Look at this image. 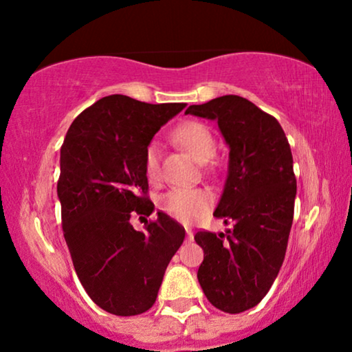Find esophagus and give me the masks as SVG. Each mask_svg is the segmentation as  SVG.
<instances>
[{"label": "esophagus", "mask_w": 352, "mask_h": 352, "mask_svg": "<svg viewBox=\"0 0 352 352\" xmlns=\"http://www.w3.org/2000/svg\"><path fill=\"white\" fill-rule=\"evenodd\" d=\"M186 235H187V240H194V232H192V229L186 228Z\"/></svg>", "instance_id": "obj_1"}]
</instances>
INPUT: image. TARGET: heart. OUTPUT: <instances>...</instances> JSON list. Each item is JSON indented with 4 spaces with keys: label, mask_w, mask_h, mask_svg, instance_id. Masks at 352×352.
Returning <instances> with one entry per match:
<instances>
[{
    "label": "heart",
    "mask_w": 352,
    "mask_h": 352,
    "mask_svg": "<svg viewBox=\"0 0 352 352\" xmlns=\"http://www.w3.org/2000/svg\"><path fill=\"white\" fill-rule=\"evenodd\" d=\"M177 146L184 147L195 160L206 162L213 157L216 142L211 129L205 123L189 120L181 123L171 134ZM144 171L147 179L157 182L160 179V146L157 141H151L144 151ZM211 206V195L204 189H187V187H173L162 195L160 208L171 218L182 223H190L206 213Z\"/></svg>",
    "instance_id": "obj_1"
}]
</instances>
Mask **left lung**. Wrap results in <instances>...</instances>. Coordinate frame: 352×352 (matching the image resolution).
Instances as JSON below:
<instances>
[{
  "instance_id": "left-lung-1",
  "label": "left lung",
  "mask_w": 352,
  "mask_h": 352,
  "mask_svg": "<svg viewBox=\"0 0 352 352\" xmlns=\"http://www.w3.org/2000/svg\"><path fill=\"white\" fill-rule=\"evenodd\" d=\"M186 113L216 120L229 144V175L214 216L232 229L213 234L200 229L204 250L199 282L219 311L252 309L272 287L290 235L296 177L290 144L280 123L248 99L221 96Z\"/></svg>"
}]
</instances>
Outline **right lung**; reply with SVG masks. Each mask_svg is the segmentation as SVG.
<instances>
[{
    "label": "right lung",
    "mask_w": 352,
    "mask_h": 352,
    "mask_svg": "<svg viewBox=\"0 0 352 352\" xmlns=\"http://www.w3.org/2000/svg\"><path fill=\"white\" fill-rule=\"evenodd\" d=\"M186 104H147L112 94L85 109L60 147L57 195L64 239L81 285L100 309L138 316L157 300L163 274L186 230L163 211L144 230L153 204L144 151Z\"/></svg>",
    "instance_id": "obj_1"
}]
</instances>
